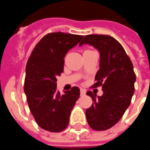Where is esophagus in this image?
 <instances>
[{"label": "esophagus", "instance_id": "34e87169", "mask_svg": "<svg viewBox=\"0 0 150 150\" xmlns=\"http://www.w3.org/2000/svg\"><path fill=\"white\" fill-rule=\"evenodd\" d=\"M86 94V90L83 89V88H81V95L83 96Z\"/></svg>", "mask_w": 150, "mask_h": 150}]
</instances>
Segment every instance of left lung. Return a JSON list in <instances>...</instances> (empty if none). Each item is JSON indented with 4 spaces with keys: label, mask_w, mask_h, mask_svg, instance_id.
I'll use <instances>...</instances> for the list:
<instances>
[{
    "label": "left lung",
    "mask_w": 150,
    "mask_h": 150,
    "mask_svg": "<svg viewBox=\"0 0 150 150\" xmlns=\"http://www.w3.org/2000/svg\"><path fill=\"white\" fill-rule=\"evenodd\" d=\"M89 44L100 52V69L92 87H102L103 95L91 91L87 95L93 104L86 110L87 123L92 129L104 131L114 126L131 103L136 80L133 65L124 48L115 38L105 35H87L79 45Z\"/></svg>",
    "instance_id": "left-lung-1"
}]
</instances>
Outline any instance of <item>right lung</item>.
<instances>
[{
	"label": "right lung",
	"mask_w": 150,
	"mask_h": 150,
	"mask_svg": "<svg viewBox=\"0 0 150 150\" xmlns=\"http://www.w3.org/2000/svg\"><path fill=\"white\" fill-rule=\"evenodd\" d=\"M83 35L52 32L37 43L26 64L24 91L30 111L39 127L59 132L69 125V115L80 97L72 87L61 94L56 91V77L63 72L64 57Z\"/></svg>",
	"instance_id": "obj_1"
}]
</instances>
